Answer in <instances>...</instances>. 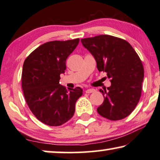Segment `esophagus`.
Returning a JSON list of instances; mask_svg holds the SVG:
<instances>
[{
    "mask_svg": "<svg viewBox=\"0 0 160 160\" xmlns=\"http://www.w3.org/2000/svg\"><path fill=\"white\" fill-rule=\"evenodd\" d=\"M93 92H95V90L93 88H90V89H87V90H86V93H91Z\"/></svg>",
    "mask_w": 160,
    "mask_h": 160,
    "instance_id": "esophagus-1",
    "label": "esophagus"
}]
</instances>
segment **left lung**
I'll return each instance as SVG.
<instances>
[{
  "instance_id": "8db88e82",
  "label": "left lung",
  "mask_w": 160,
  "mask_h": 160,
  "mask_svg": "<svg viewBox=\"0 0 160 160\" xmlns=\"http://www.w3.org/2000/svg\"><path fill=\"white\" fill-rule=\"evenodd\" d=\"M99 72H105L111 86L100 89L104 102L97 112L111 121L121 120L135 110L139 102L144 78L142 61L126 40L110 35L81 39Z\"/></svg>"
}]
</instances>
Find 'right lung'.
Here are the masks:
<instances>
[{
    "instance_id": "obj_1",
    "label": "right lung",
    "mask_w": 160,
    "mask_h": 160,
    "mask_svg": "<svg viewBox=\"0 0 160 160\" xmlns=\"http://www.w3.org/2000/svg\"><path fill=\"white\" fill-rule=\"evenodd\" d=\"M80 39L46 42L27 57L23 63L22 88L28 105L48 126H61L73 116L75 104L82 95L80 87L67 89L59 84L66 61Z\"/></svg>"
}]
</instances>
